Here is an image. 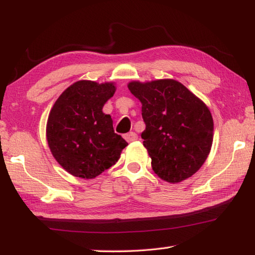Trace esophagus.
I'll list each match as a JSON object with an SVG mask.
<instances>
[{
  "label": "esophagus",
  "mask_w": 255,
  "mask_h": 255,
  "mask_svg": "<svg viewBox=\"0 0 255 255\" xmlns=\"http://www.w3.org/2000/svg\"><path fill=\"white\" fill-rule=\"evenodd\" d=\"M125 139H126L128 143H130V141H135L138 139V135L136 132H128L125 135Z\"/></svg>",
  "instance_id": "esophagus-1"
}]
</instances>
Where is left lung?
I'll return each mask as SVG.
<instances>
[{
  "mask_svg": "<svg viewBox=\"0 0 255 255\" xmlns=\"http://www.w3.org/2000/svg\"><path fill=\"white\" fill-rule=\"evenodd\" d=\"M128 89L141 103L143 145L159 179L179 183L208 157L214 120L206 103L173 79L131 81Z\"/></svg>",
  "mask_w": 255,
  "mask_h": 255,
  "instance_id": "1",
  "label": "left lung"
}]
</instances>
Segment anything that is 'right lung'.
Wrapping results in <instances>:
<instances>
[{
	"label": "right lung",
	"mask_w": 255,
	"mask_h": 255,
	"mask_svg": "<svg viewBox=\"0 0 255 255\" xmlns=\"http://www.w3.org/2000/svg\"><path fill=\"white\" fill-rule=\"evenodd\" d=\"M115 82L81 80L68 86L49 112L46 138L56 161L76 178L94 179L118 161L128 143L116 133L103 106Z\"/></svg>",
	"instance_id": "right-lung-1"
}]
</instances>
